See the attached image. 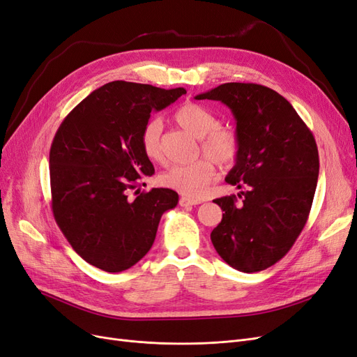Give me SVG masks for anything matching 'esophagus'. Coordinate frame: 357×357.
<instances>
[{
    "instance_id": "34e87169",
    "label": "esophagus",
    "mask_w": 357,
    "mask_h": 357,
    "mask_svg": "<svg viewBox=\"0 0 357 357\" xmlns=\"http://www.w3.org/2000/svg\"><path fill=\"white\" fill-rule=\"evenodd\" d=\"M178 204L181 205V207H193V205H198L201 204V201H197V199H190V198H186V197H181Z\"/></svg>"
}]
</instances>
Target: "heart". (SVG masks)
Here are the masks:
<instances>
[{"mask_svg": "<svg viewBox=\"0 0 357 357\" xmlns=\"http://www.w3.org/2000/svg\"><path fill=\"white\" fill-rule=\"evenodd\" d=\"M174 121L188 132L201 138V150L209 156L189 164L169 165L158 176L160 186L178 192L186 198H201L215 176L214 162L231 167L240 153V139L234 129L220 126L219 119L205 107L186 102L174 113ZM159 119H150L139 132V147L144 156L158 162L162 158Z\"/></svg>", "mask_w": 357, "mask_h": 357, "instance_id": "obj_1", "label": "heart"}]
</instances>
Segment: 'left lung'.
Instances as JSON below:
<instances>
[{
	"label": "left lung",
	"instance_id": "8db88e82",
	"mask_svg": "<svg viewBox=\"0 0 357 357\" xmlns=\"http://www.w3.org/2000/svg\"><path fill=\"white\" fill-rule=\"evenodd\" d=\"M197 100L228 105L240 153L226 183L244 189L214 199L223 213L211 243L241 273L278 262L295 244L311 210L319 177L316 139L291 104L256 83H225Z\"/></svg>",
	"mask_w": 357,
	"mask_h": 357
}]
</instances>
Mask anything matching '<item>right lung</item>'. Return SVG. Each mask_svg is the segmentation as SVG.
<instances>
[{"label":"right lung","mask_w":357,"mask_h":357,"mask_svg":"<svg viewBox=\"0 0 357 357\" xmlns=\"http://www.w3.org/2000/svg\"><path fill=\"white\" fill-rule=\"evenodd\" d=\"M185 93L183 88L110 82L75 105L53 138V215L75 253L102 271L121 273L144 257L162 214L178 202L177 192L165 188L135 199L128 192L143 176L155 174L139 147L150 113Z\"/></svg>","instance_id":"1"}]
</instances>
